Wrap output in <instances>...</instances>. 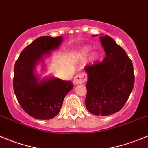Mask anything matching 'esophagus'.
I'll list each match as a JSON object with an SVG mask.
<instances>
[{
  "label": "esophagus",
  "mask_w": 148,
  "mask_h": 148,
  "mask_svg": "<svg viewBox=\"0 0 148 148\" xmlns=\"http://www.w3.org/2000/svg\"><path fill=\"white\" fill-rule=\"evenodd\" d=\"M87 74L84 72H81L79 74H77L74 79V83L75 85H79V84H82L87 80Z\"/></svg>",
  "instance_id": "obj_1"
}]
</instances>
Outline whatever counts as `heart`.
<instances>
[{
    "mask_svg": "<svg viewBox=\"0 0 148 148\" xmlns=\"http://www.w3.org/2000/svg\"><path fill=\"white\" fill-rule=\"evenodd\" d=\"M88 51H89V49H88V48H86V49H84V52H85V53L88 52Z\"/></svg>",
    "mask_w": 148,
    "mask_h": 148,
    "instance_id": "1",
    "label": "heart"
}]
</instances>
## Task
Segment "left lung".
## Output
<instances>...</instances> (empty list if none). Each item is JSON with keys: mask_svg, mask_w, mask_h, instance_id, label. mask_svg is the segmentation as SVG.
Segmentation results:
<instances>
[{"mask_svg": "<svg viewBox=\"0 0 148 148\" xmlns=\"http://www.w3.org/2000/svg\"><path fill=\"white\" fill-rule=\"evenodd\" d=\"M100 40L106 56L102 62L85 67L88 74L85 102L90 114L106 116L123 108L134 88L135 76L125 51L108 35Z\"/></svg>", "mask_w": 148, "mask_h": 148, "instance_id": "1", "label": "left lung"}]
</instances>
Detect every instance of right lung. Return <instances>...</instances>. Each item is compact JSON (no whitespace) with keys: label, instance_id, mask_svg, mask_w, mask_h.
I'll return each mask as SVG.
<instances>
[{"label":"right lung","instance_id":"right-lung-1","mask_svg":"<svg viewBox=\"0 0 148 148\" xmlns=\"http://www.w3.org/2000/svg\"><path fill=\"white\" fill-rule=\"evenodd\" d=\"M62 40V37H40L23 50L14 64V94L23 110L35 119H51L55 117L66 95L74 87L71 81L58 78L39 83L33 74L36 62L49 51L58 48Z\"/></svg>","mask_w":148,"mask_h":148}]
</instances>
